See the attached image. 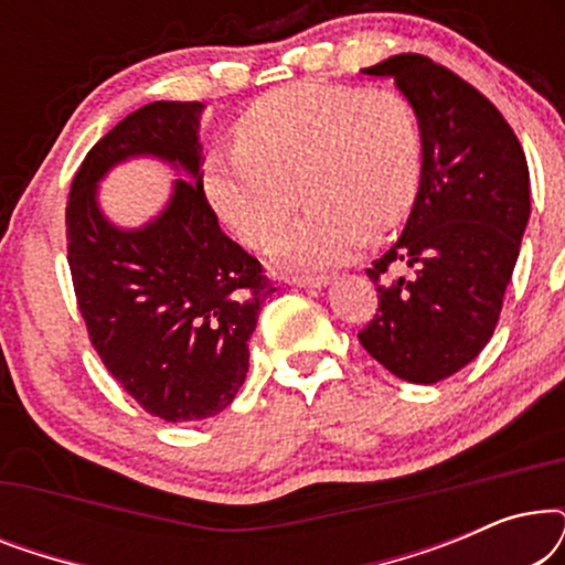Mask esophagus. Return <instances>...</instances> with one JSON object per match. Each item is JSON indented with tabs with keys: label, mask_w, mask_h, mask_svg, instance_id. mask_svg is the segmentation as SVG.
<instances>
[{
	"label": "esophagus",
	"mask_w": 565,
	"mask_h": 565,
	"mask_svg": "<svg viewBox=\"0 0 565 565\" xmlns=\"http://www.w3.org/2000/svg\"><path fill=\"white\" fill-rule=\"evenodd\" d=\"M282 280L292 285V288H323L329 282L327 275H298V273H288L282 275Z\"/></svg>",
	"instance_id": "1"
}]
</instances>
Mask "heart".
Returning a JSON list of instances; mask_svg holds the SVG:
<instances>
[{
  "instance_id": "heart-1",
  "label": "heart",
  "mask_w": 565,
  "mask_h": 565,
  "mask_svg": "<svg viewBox=\"0 0 565 565\" xmlns=\"http://www.w3.org/2000/svg\"><path fill=\"white\" fill-rule=\"evenodd\" d=\"M424 177V136L393 89L296 84L259 97L236 122V146L205 164L215 213L246 246L277 238L282 267H329L412 213ZM299 190L296 191L295 188Z\"/></svg>"
}]
</instances>
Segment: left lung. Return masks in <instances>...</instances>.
Masks as SVG:
<instances>
[{"label": "left lung", "instance_id": "8db88e82", "mask_svg": "<svg viewBox=\"0 0 565 565\" xmlns=\"http://www.w3.org/2000/svg\"><path fill=\"white\" fill-rule=\"evenodd\" d=\"M362 72L393 76L412 103L424 177L404 234L367 267L377 313L358 339L401 381L431 385L497 329L530 218L527 159L497 105L447 66L398 53Z\"/></svg>", "mask_w": 565, "mask_h": 565}]
</instances>
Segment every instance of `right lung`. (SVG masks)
Returning <instances> with one entry per match:
<instances>
[{"instance_id": "obj_1", "label": "right lung", "mask_w": 565, "mask_h": 565, "mask_svg": "<svg viewBox=\"0 0 565 565\" xmlns=\"http://www.w3.org/2000/svg\"><path fill=\"white\" fill-rule=\"evenodd\" d=\"M200 103H149L84 157L66 200V252L89 342L128 396L164 422L221 414L249 370V339L273 292L259 259L218 226L200 172ZM151 152L184 168L168 211L120 232L96 207L113 163Z\"/></svg>"}]
</instances>
